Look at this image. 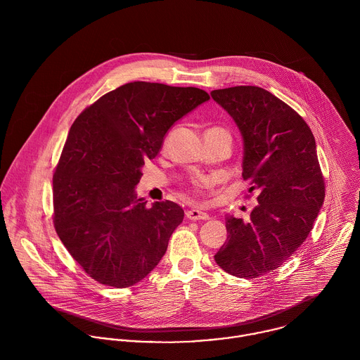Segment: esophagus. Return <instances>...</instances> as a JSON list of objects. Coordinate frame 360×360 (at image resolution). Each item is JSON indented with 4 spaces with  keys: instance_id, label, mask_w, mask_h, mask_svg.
I'll list each match as a JSON object with an SVG mask.
<instances>
[{
    "instance_id": "esophagus-1",
    "label": "esophagus",
    "mask_w": 360,
    "mask_h": 360,
    "mask_svg": "<svg viewBox=\"0 0 360 360\" xmlns=\"http://www.w3.org/2000/svg\"><path fill=\"white\" fill-rule=\"evenodd\" d=\"M186 216L190 220H207L209 219V214L200 209H190L186 212Z\"/></svg>"
}]
</instances>
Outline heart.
Listing matches in <instances>:
<instances>
[{"label":"heart","mask_w":360,"mask_h":360,"mask_svg":"<svg viewBox=\"0 0 360 360\" xmlns=\"http://www.w3.org/2000/svg\"><path fill=\"white\" fill-rule=\"evenodd\" d=\"M213 129H217V130H221V131H224V133H227L224 129H220V127H213Z\"/></svg>","instance_id":"b5f03b06"}]
</instances>
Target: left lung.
Returning <instances> with one entry per match:
<instances>
[{
  "mask_svg": "<svg viewBox=\"0 0 360 360\" xmlns=\"http://www.w3.org/2000/svg\"><path fill=\"white\" fill-rule=\"evenodd\" d=\"M244 141L243 177L257 191L251 220L226 217L227 241L214 255L227 273L257 278L280 267L302 245L324 201V179L307 122L257 86L213 90Z\"/></svg>",
  "mask_w": 360,
  "mask_h": 360,
  "instance_id": "8db88e82",
  "label": "left lung"
}]
</instances>
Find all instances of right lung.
Masks as SVG:
<instances>
[{
  "label": "right lung",
  "instance_id": "right-lung-1",
  "mask_svg": "<svg viewBox=\"0 0 360 360\" xmlns=\"http://www.w3.org/2000/svg\"><path fill=\"white\" fill-rule=\"evenodd\" d=\"M209 100L195 87L133 82L106 93L73 122L52 177L53 226L72 257L96 281L126 288L165 255L184 210L147 206L136 186L167 130Z\"/></svg>",
  "mask_w": 360,
  "mask_h": 360
}]
</instances>
